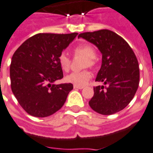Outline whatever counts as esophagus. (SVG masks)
I'll return each mask as SVG.
<instances>
[{
  "mask_svg": "<svg viewBox=\"0 0 153 153\" xmlns=\"http://www.w3.org/2000/svg\"><path fill=\"white\" fill-rule=\"evenodd\" d=\"M84 87H82V86H76V85H74V89H83Z\"/></svg>",
  "mask_w": 153,
  "mask_h": 153,
  "instance_id": "34e87169",
  "label": "esophagus"
}]
</instances>
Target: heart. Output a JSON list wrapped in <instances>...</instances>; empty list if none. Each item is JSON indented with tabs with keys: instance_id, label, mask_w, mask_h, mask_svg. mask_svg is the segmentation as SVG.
<instances>
[{
	"instance_id": "heart-1",
	"label": "heart",
	"mask_w": 153,
	"mask_h": 153,
	"mask_svg": "<svg viewBox=\"0 0 153 153\" xmlns=\"http://www.w3.org/2000/svg\"><path fill=\"white\" fill-rule=\"evenodd\" d=\"M75 56H80L86 58V62L85 66H95V57H96V50L93 46L87 44V43H83L81 45H78L74 48ZM58 63L61 68L64 71H67L70 68L71 60L68 57V56L66 53H62L58 57ZM91 77V73L88 71H84L81 72H72L71 74L67 75L66 76V81L67 82L74 84L76 86H85L88 81Z\"/></svg>"
}]
</instances>
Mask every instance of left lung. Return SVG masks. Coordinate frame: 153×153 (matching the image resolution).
Masks as SVG:
<instances>
[{
    "mask_svg": "<svg viewBox=\"0 0 153 153\" xmlns=\"http://www.w3.org/2000/svg\"><path fill=\"white\" fill-rule=\"evenodd\" d=\"M92 43L102 55L96 82L107 85L94 87L91 108L102 115H111L124 109L138 88V62L128 43L109 30L84 32L78 36Z\"/></svg>",
    "mask_w": 153,
    "mask_h": 153,
    "instance_id": "8db88e82",
    "label": "left lung"
}]
</instances>
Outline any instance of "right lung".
Listing matches in <instances>:
<instances>
[{
  "label": "right lung",
  "mask_w": 153,
  "mask_h": 153,
  "mask_svg": "<svg viewBox=\"0 0 153 153\" xmlns=\"http://www.w3.org/2000/svg\"><path fill=\"white\" fill-rule=\"evenodd\" d=\"M77 35L40 33L15 51L10 66V87L28 114L46 117L64 105L73 85L55 84L63 77L58 57Z\"/></svg>",
  "instance_id": "right-lung-1"
}]
</instances>
